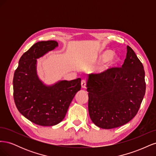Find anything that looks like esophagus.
Wrapping results in <instances>:
<instances>
[{
	"label": "esophagus",
	"instance_id": "34e87169",
	"mask_svg": "<svg viewBox=\"0 0 156 156\" xmlns=\"http://www.w3.org/2000/svg\"><path fill=\"white\" fill-rule=\"evenodd\" d=\"M81 87L83 88H86V87H87V81H85V80H82V81H81Z\"/></svg>",
	"mask_w": 156,
	"mask_h": 156
}]
</instances>
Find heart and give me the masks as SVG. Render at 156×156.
Here are the masks:
<instances>
[{
    "label": "heart",
    "mask_w": 156,
    "mask_h": 156,
    "mask_svg": "<svg viewBox=\"0 0 156 156\" xmlns=\"http://www.w3.org/2000/svg\"><path fill=\"white\" fill-rule=\"evenodd\" d=\"M119 58L118 56L114 53H112L111 51H106L100 56L99 57V61L100 62H105L107 61L109 65L115 64L119 62Z\"/></svg>",
    "instance_id": "heart-1"
}]
</instances>
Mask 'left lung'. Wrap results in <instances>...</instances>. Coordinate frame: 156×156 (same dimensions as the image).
Returning a JSON list of instances; mask_svg holds the SVG:
<instances>
[{
	"label": "left lung",
	"mask_w": 156,
	"mask_h": 156,
	"mask_svg": "<svg viewBox=\"0 0 156 156\" xmlns=\"http://www.w3.org/2000/svg\"><path fill=\"white\" fill-rule=\"evenodd\" d=\"M143 64L129 46L121 68L88 75V112L93 123L112 129L129 122L137 113L146 91Z\"/></svg>",
	"instance_id": "8db88e82"
}]
</instances>
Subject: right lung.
<instances>
[{"instance_id":"obj_1","label":"right lung","mask_w":156,"mask_h":156,"mask_svg":"<svg viewBox=\"0 0 156 156\" xmlns=\"http://www.w3.org/2000/svg\"><path fill=\"white\" fill-rule=\"evenodd\" d=\"M58 46L56 41L37 42L23 54L13 75V99L18 111L37 125L53 126L62 121L76 93L81 78L46 86L37 77V58Z\"/></svg>"}]
</instances>
